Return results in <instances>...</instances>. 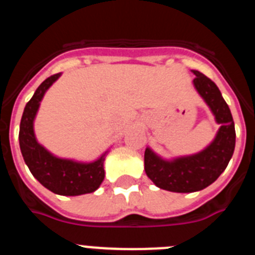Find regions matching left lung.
Wrapping results in <instances>:
<instances>
[{"mask_svg": "<svg viewBox=\"0 0 255 255\" xmlns=\"http://www.w3.org/2000/svg\"><path fill=\"white\" fill-rule=\"evenodd\" d=\"M194 88L204 100L220 125L215 139L203 150L173 159H164L149 147L144 153V170L155 186L173 193L203 190L218 179L227 167L235 149V124L229 106L217 85L197 70Z\"/></svg>", "mask_w": 255, "mask_h": 255, "instance_id": "left-lung-1", "label": "left lung"}]
</instances>
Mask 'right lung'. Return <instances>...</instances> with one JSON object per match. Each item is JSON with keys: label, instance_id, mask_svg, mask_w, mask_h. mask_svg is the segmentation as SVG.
I'll return each mask as SVG.
<instances>
[{"label": "right lung", "instance_id": "obj_1", "mask_svg": "<svg viewBox=\"0 0 255 255\" xmlns=\"http://www.w3.org/2000/svg\"><path fill=\"white\" fill-rule=\"evenodd\" d=\"M61 73L49 76L37 88L31 100L26 103L20 121L19 143L22 158L31 175L52 193L66 197L93 193L100 188L105 179L103 162L106 150L93 162H79L60 158L52 154L42 144L38 143L34 134V120L39 110L40 101Z\"/></svg>", "mask_w": 255, "mask_h": 255}]
</instances>
